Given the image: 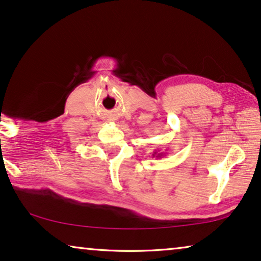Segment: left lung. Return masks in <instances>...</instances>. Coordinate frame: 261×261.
<instances>
[{"instance_id": "8db88e82", "label": "left lung", "mask_w": 261, "mask_h": 261, "mask_svg": "<svg viewBox=\"0 0 261 261\" xmlns=\"http://www.w3.org/2000/svg\"><path fill=\"white\" fill-rule=\"evenodd\" d=\"M166 151V150H165ZM165 151H161V150H154L153 152H152V157H154V158H163V157H165L166 155V152Z\"/></svg>"}]
</instances>
